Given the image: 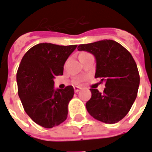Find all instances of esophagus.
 <instances>
[{"label":"esophagus","mask_w":152,"mask_h":152,"mask_svg":"<svg viewBox=\"0 0 152 152\" xmlns=\"http://www.w3.org/2000/svg\"><path fill=\"white\" fill-rule=\"evenodd\" d=\"M80 89H81V88L79 87V86H75V87H74V90H75V92L76 93L79 92Z\"/></svg>","instance_id":"1"}]
</instances>
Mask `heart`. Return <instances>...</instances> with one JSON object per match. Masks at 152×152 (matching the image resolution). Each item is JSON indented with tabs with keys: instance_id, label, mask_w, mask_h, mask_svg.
<instances>
[{
	"instance_id": "b5f03b06",
	"label": "heart",
	"mask_w": 152,
	"mask_h": 152,
	"mask_svg": "<svg viewBox=\"0 0 152 152\" xmlns=\"http://www.w3.org/2000/svg\"><path fill=\"white\" fill-rule=\"evenodd\" d=\"M84 53H81V54H84Z\"/></svg>"
}]
</instances>
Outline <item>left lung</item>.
<instances>
[{"label":"left lung","mask_w":152,"mask_h":152,"mask_svg":"<svg viewBox=\"0 0 152 152\" xmlns=\"http://www.w3.org/2000/svg\"><path fill=\"white\" fill-rule=\"evenodd\" d=\"M77 50L93 53L96 58L95 78L105 83L103 93L90 89L86 102L89 115L106 124H115L129 112L137 98L140 76L131 53L112 40L80 45Z\"/></svg>","instance_id":"1"}]
</instances>
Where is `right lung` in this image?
Here are the masks:
<instances>
[{
  "label": "right lung",
  "instance_id": "add662e5",
  "mask_svg": "<svg viewBox=\"0 0 152 152\" xmlns=\"http://www.w3.org/2000/svg\"><path fill=\"white\" fill-rule=\"evenodd\" d=\"M76 46L40 43L22 58L16 76L18 96L26 113L42 127L59 125L67 117L74 89L68 86L55 90L53 79L63 75L64 63Z\"/></svg>",
  "mask_w": 152,
  "mask_h": 152
}]
</instances>
